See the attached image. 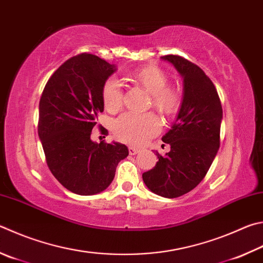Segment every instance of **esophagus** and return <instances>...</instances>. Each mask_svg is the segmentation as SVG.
<instances>
[{"mask_svg": "<svg viewBox=\"0 0 263 263\" xmlns=\"http://www.w3.org/2000/svg\"><path fill=\"white\" fill-rule=\"evenodd\" d=\"M140 151L138 149V148H136V147H128V153H130V155H136Z\"/></svg>", "mask_w": 263, "mask_h": 263, "instance_id": "obj_1", "label": "esophagus"}]
</instances>
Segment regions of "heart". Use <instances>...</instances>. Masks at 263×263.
Returning <instances> with one entry per match:
<instances>
[{
    "label": "heart",
    "instance_id": "1",
    "mask_svg": "<svg viewBox=\"0 0 263 263\" xmlns=\"http://www.w3.org/2000/svg\"><path fill=\"white\" fill-rule=\"evenodd\" d=\"M131 79L151 94V106L164 116H173L179 110L181 99L175 87L168 86L169 78L155 66H144L131 73ZM102 102L108 111H117L122 107V89L118 82L109 78L102 86ZM159 118L153 112H126L116 119L114 132L118 140L139 146L160 131Z\"/></svg>",
    "mask_w": 263,
    "mask_h": 263
}]
</instances>
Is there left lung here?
<instances>
[{"label":"left lung","instance_id":"obj_1","mask_svg":"<svg viewBox=\"0 0 263 263\" xmlns=\"http://www.w3.org/2000/svg\"><path fill=\"white\" fill-rule=\"evenodd\" d=\"M161 59L183 77L184 97L176 122L162 137L170 152L164 156L156 152L159 161L142 179L153 193L173 199L192 191L211 168L219 148L223 111L213 82L198 65L178 55Z\"/></svg>","mask_w":263,"mask_h":263}]
</instances>
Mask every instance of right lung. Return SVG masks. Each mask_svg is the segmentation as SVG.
I'll use <instances>...</instances> for the list:
<instances>
[{
  "mask_svg": "<svg viewBox=\"0 0 263 263\" xmlns=\"http://www.w3.org/2000/svg\"><path fill=\"white\" fill-rule=\"evenodd\" d=\"M115 71L114 64L83 52L52 73L41 95L37 133L47 164L54 177L76 194L106 190L117 164L128 155L125 145L90 139L103 111L102 86Z\"/></svg>",
  "mask_w": 263,
  "mask_h": 263,
  "instance_id": "1",
  "label": "right lung"
}]
</instances>
